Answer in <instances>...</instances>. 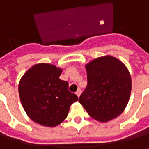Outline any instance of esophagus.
Segmentation results:
<instances>
[{
	"instance_id": "obj_1",
	"label": "esophagus",
	"mask_w": 149,
	"mask_h": 149,
	"mask_svg": "<svg viewBox=\"0 0 149 149\" xmlns=\"http://www.w3.org/2000/svg\"><path fill=\"white\" fill-rule=\"evenodd\" d=\"M76 94H77V96L78 97H80V96H81V89H78V90L77 91V93H76Z\"/></svg>"
}]
</instances>
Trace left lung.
Here are the masks:
<instances>
[{
    "mask_svg": "<svg viewBox=\"0 0 149 149\" xmlns=\"http://www.w3.org/2000/svg\"><path fill=\"white\" fill-rule=\"evenodd\" d=\"M85 68L88 84L79 102L97 121L107 122L117 117L127 106L131 94L128 68L111 56L95 59Z\"/></svg>",
    "mask_w": 149,
    "mask_h": 149,
    "instance_id": "1",
    "label": "left lung"
}]
</instances>
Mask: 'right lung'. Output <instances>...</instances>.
Wrapping results in <instances>:
<instances>
[{
	"label": "right lung",
	"instance_id": "obj_1",
	"mask_svg": "<svg viewBox=\"0 0 149 149\" xmlns=\"http://www.w3.org/2000/svg\"><path fill=\"white\" fill-rule=\"evenodd\" d=\"M62 69L40 63L31 67L21 77L18 90L28 116L37 124L55 127L64 121L77 96L68 91V83L60 79Z\"/></svg>",
	"mask_w": 149,
	"mask_h": 149
}]
</instances>
